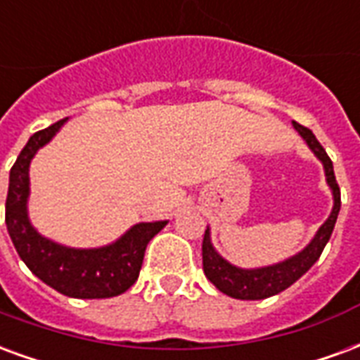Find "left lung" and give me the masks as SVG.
<instances>
[{
	"label": "left lung",
	"instance_id": "left-lung-1",
	"mask_svg": "<svg viewBox=\"0 0 360 360\" xmlns=\"http://www.w3.org/2000/svg\"><path fill=\"white\" fill-rule=\"evenodd\" d=\"M293 127L307 141V144L316 154L318 160L324 164L326 179H328V185H330L333 193V210L330 214V218L324 221V226L318 229L316 237L310 241L307 249H302L299 255H295L293 258H289L285 262L266 266V268H257V270H243V268L231 266L227 260H224L212 247L210 231L206 229L202 241L204 274L221 293L229 295L233 299L258 301V299H266V297H271V295L281 293L283 289L293 285L302 274H307L310 270V266L320 258L326 243L330 241V237H332L333 226H335V219H338V214H340L341 208L340 185H338L335 175H333L332 160L326 154V150L322 148V144L316 141V136L312 134L310 129L299 125L297 121H293Z\"/></svg>",
	"mask_w": 360,
	"mask_h": 360
}]
</instances>
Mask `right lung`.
<instances>
[{
	"mask_svg": "<svg viewBox=\"0 0 360 360\" xmlns=\"http://www.w3.org/2000/svg\"><path fill=\"white\" fill-rule=\"evenodd\" d=\"M65 121L34 133L20 150L9 173L5 224L19 257L36 278L67 297L108 299L125 293L139 279L146 245L167 221L136 224L119 241L102 249H67L38 233L27 216L28 165Z\"/></svg>",
	"mask_w": 360,
	"mask_h": 360,
	"instance_id": "right-lung-1",
	"label": "right lung"
}]
</instances>
